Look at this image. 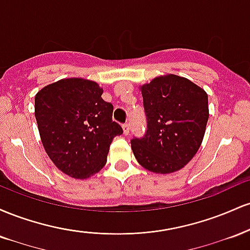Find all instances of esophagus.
Instances as JSON below:
<instances>
[{
  "instance_id": "obj_1",
  "label": "esophagus",
  "mask_w": 250,
  "mask_h": 250,
  "mask_svg": "<svg viewBox=\"0 0 250 250\" xmlns=\"http://www.w3.org/2000/svg\"><path fill=\"white\" fill-rule=\"evenodd\" d=\"M122 128H123V134L128 135L129 134V130H130V125H129V123H125Z\"/></svg>"
}]
</instances>
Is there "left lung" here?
<instances>
[{
    "label": "left lung",
    "mask_w": 250,
    "mask_h": 250,
    "mask_svg": "<svg viewBox=\"0 0 250 250\" xmlns=\"http://www.w3.org/2000/svg\"><path fill=\"white\" fill-rule=\"evenodd\" d=\"M140 90L148 125L142 139L131 140L133 153L149 171L175 173L202 143L209 117L207 93L174 74L155 77Z\"/></svg>",
    "instance_id": "8db88e82"
}]
</instances>
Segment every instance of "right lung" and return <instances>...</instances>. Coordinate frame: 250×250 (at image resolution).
Returning <instances> with one entry per match:
<instances>
[{"instance_id":"1","label":"right lung","mask_w":250,"mask_h":250,"mask_svg":"<svg viewBox=\"0 0 250 250\" xmlns=\"http://www.w3.org/2000/svg\"><path fill=\"white\" fill-rule=\"evenodd\" d=\"M103 89L81 77L62 79L35 96V117L45 153L62 173L84 180L107 162L109 147L122 128Z\"/></svg>"}]
</instances>
